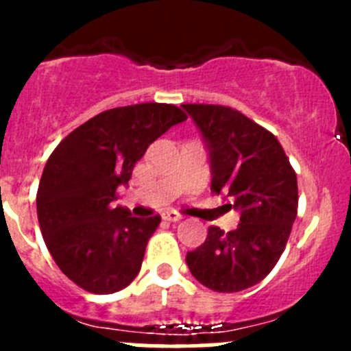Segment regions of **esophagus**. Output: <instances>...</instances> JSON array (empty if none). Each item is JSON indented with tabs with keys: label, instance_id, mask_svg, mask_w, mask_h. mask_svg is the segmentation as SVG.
Listing matches in <instances>:
<instances>
[{
	"label": "esophagus",
	"instance_id": "esophagus-1",
	"mask_svg": "<svg viewBox=\"0 0 351 351\" xmlns=\"http://www.w3.org/2000/svg\"><path fill=\"white\" fill-rule=\"evenodd\" d=\"M182 217H183V215L180 214L178 210H166L165 214H162V219H165V221H168V222H176V221H180Z\"/></svg>",
	"mask_w": 351,
	"mask_h": 351
}]
</instances>
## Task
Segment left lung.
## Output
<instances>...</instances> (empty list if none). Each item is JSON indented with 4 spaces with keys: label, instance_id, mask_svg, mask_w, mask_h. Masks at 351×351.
I'll return each instance as SVG.
<instances>
[{
    "label": "left lung",
    "instance_id": "8db88e82",
    "mask_svg": "<svg viewBox=\"0 0 351 351\" xmlns=\"http://www.w3.org/2000/svg\"><path fill=\"white\" fill-rule=\"evenodd\" d=\"M210 154L212 186L241 212L234 231L208 228L186 253L193 277L214 292H241L263 280L280 260L297 215V175L277 137L238 110L185 104Z\"/></svg>",
    "mask_w": 351,
    "mask_h": 351
}]
</instances>
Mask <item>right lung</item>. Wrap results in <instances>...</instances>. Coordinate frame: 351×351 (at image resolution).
Instances as JSON below:
<instances>
[{
	"label": "right lung",
	"mask_w": 351,
	"mask_h": 351,
	"mask_svg": "<svg viewBox=\"0 0 351 351\" xmlns=\"http://www.w3.org/2000/svg\"><path fill=\"white\" fill-rule=\"evenodd\" d=\"M183 120L185 112L168 104L110 108L49 156L37 190L38 224L56 265L77 287L113 293L137 277L161 217H134L112 202L147 147Z\"/></svg>",
	"instance_id": "obj_1"
}]
</instances>
